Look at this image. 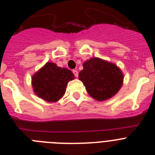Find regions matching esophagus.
Instances as JSON below:
<instances>
[{"mask_svg": "<svg viewBox=\"0 0 155 155\" xmlns=\"http://www.w3.org/2000/svg\"><path fill=\"white\" fill-rule=\"evenodd\" d=\"M73 74L75 75V76H76V77H78V76H79V73H78L77 70H76V69H73Z\"/></svg>", "mask_w": 155, "mask_h": 155, "instance_id": "34e87169", "label": "esophagus"}]
</instances>
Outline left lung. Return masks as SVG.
<instances>
[{
    "label": "left lung",
    "instance_id": "8db88e82",
    "mask_svg": "<svg viewBox=\"0 0 155 155\" xmlns=\"http://www.w3.org/2000/svg\"><path fill=\"white\" fill-rule=\"evenodd\" d=\"M82 66L79 79L95 100L102 102L110 99L123 84V73L114 63L95 57L84 62Z\"/></svg>",
    "mask_w": 155,
    "mask_h": 155
}]
</instances>
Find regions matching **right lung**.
Returning a JSON list of instances; mask_svg holds the SVG:
<instances>
[{"label": "right lung", "instance_id": "obj_1", "mask_svg": "<svg viewBox=\"0 0 155 155\" xmlns=\"http://www.w3.org/2000/svg\"><path fill=\"white\" fill-rule=\"evenodd\" d=\"M74 79L69 69L47 62L32 76L31 83L38 97L48 102H56L65 94L68 82Z\"/></svg>", "mask_w": 155, "mask_h": 155}]
</instances>
